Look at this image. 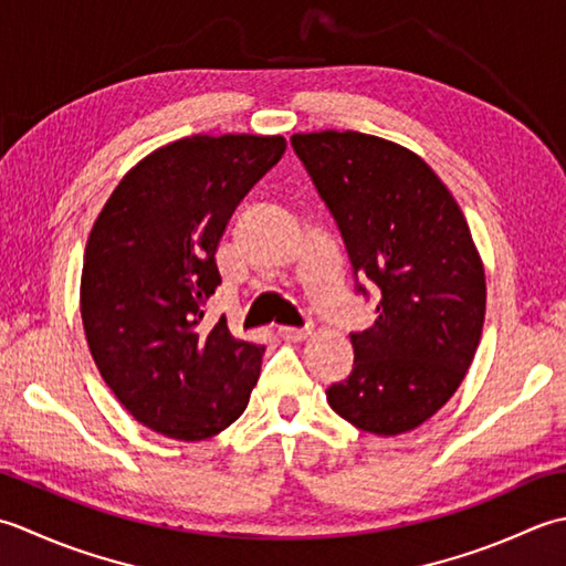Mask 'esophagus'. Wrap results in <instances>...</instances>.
I'll use <instances>...</instances> for the list:
<instances>
[{"instance_id":"obj_1","label":"esophagus","mask_w":566,"mask_h":566,"mask_svg":"<svg viewBox=\"0 0 566 566\" xmlns=\"http://www.w3.org/2000/svg\"><path fill=\"white\" fill-rule=\"evenodd\" d=\"M279 334L285 342H303L305 337L313 334V329H310V327H281Z\"/></svg>"}]
</instances>
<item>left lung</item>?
<instances>
[{
  "mask_svg": "<svg viewBox=\"0 0 566 566\" xmlns=\"http://www.w3.org/2000/svg\"><path fill=\"white\" fill-rule=\"evenodd\" d=\"M349 253L356 293L378 287L374 327L352 332V374L332 410L371 434L415 430L454 396L474 359L486 281L469 224L434 170L386 138H291Z\"/></svg>",
  "mask_w": 566,
  "mask_h": 566,
  "instance_id": "left-lung-1",
  "label": "left lung"
}]
</instances>
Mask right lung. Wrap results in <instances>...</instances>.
<instances>
[{
    "mask_svg": "<svg viewBox=\"0 0 566 566\" xmlns=\"http://www.w3.org/2000/svg\"><path fill=\"white\" fill-rule=\"evenodd\" d=\"M283 154V136L180 138L126 172L92 227L80 281L92 359L154 432L200 442L249 406L263 347L205 313L219 239Z\"/></svg>",
    "mask_w": 566,
    "mask_h": 566,
    "instance_id": "right-lung-1",
    "label": "right lung"
}]
</instances>
